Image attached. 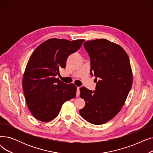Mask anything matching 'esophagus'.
<instances>
[{"label": "esophagus", "instance_id": "34e87169", "mask_svg": "<svg viewBox=\"0 0 153 153\" xmlns=\"http://www.w3.org/2000/svg\"><path fill=\"white\" fill-rule=\"evenodd\" d=\"M80 87H77V92H76V95L77 96H79L80 95Z\"/></svg>", "mask_w": 153, "mask_h": 153}]
</instances>
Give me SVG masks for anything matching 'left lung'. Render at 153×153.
I'll return each instance as SVG.
<instances>
[{
    "label": "left lung",
    "instance_id": "8db88e82",
    "mask_svg": "<svg viewBox=\"0 0 153 153\" xmlns=\"http://www.w3.org/2000/svg\"><path fill=\"white\" fill-rule=\"evenodd\" d=\"M84 46L91 59V74L95 79V91L80 88V97L85 102L79 111L87 122L102 125L122 109L131 88L130 59L123 48L105 39L87 41Z\"/></svg>",
    "mask_w": 153,
    "mask_h": 153
}]
</instances>
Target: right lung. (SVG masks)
I'll use <instances>...</instances> for the list:
<instances>
[{
    "label": "right lung",
    "mask_w": 153,
    "mask_h": 153,
    "mask_svg": "<svg viewBox=\"0 0 153 153\" xmlns=\"http://www.w3.org/2000/svg\"><path fill=\"white\" fill-rule=\"evenodd\" d=\"M84 39L70 42L52 38L38 46L31 55L23 75L22 86L31 114L42 122L57 117L62 104L76 97L74 84L56 78L66 68L69 56L81 47Z\"/></svg>",
    "instance_id": "obj_1"
}]
</instances>
